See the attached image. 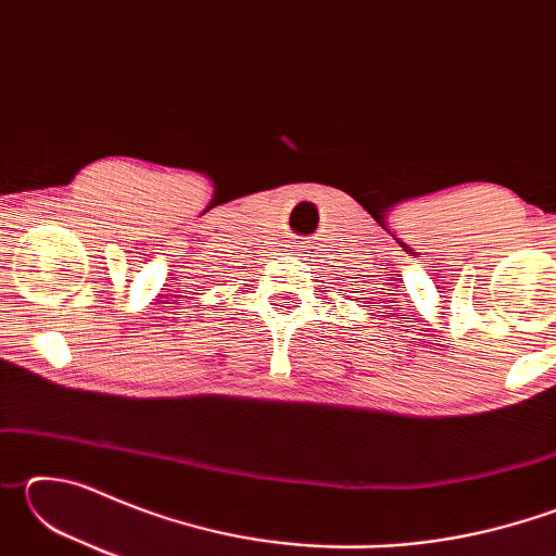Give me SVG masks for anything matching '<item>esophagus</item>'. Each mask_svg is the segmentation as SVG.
<instances>
[{"label":"esophagus","mask_w":556,"mask_h":556,"mask_svg":"<svg viewBox=\"0 0 556 556\" xmlns=\"http://www.w3.org/2000/svg\"><path fill=\"white\" fill-rule=\"evenodd\" d=\"M291 248H296V250H299V248H304V244H291Z\"/></svg>","instance_id":"esophagus-1"}]
</instances>
